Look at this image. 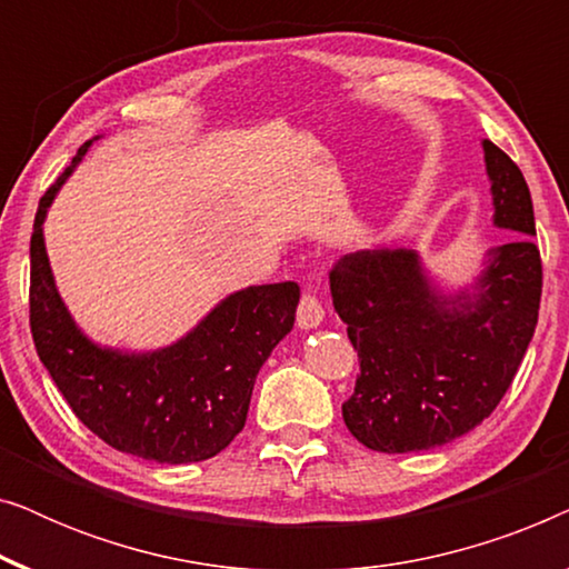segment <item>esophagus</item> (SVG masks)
I'll use <instances>...</instances> for the list:
<instances>
[{
  "instance_id": "esophagus-1",
  "label": "esophagus",
  "mask_w": 569,
  "mask_h": 569,
  "mask_svg": "<svg viewBox=\"0 0 569 569\" xmlns=\"http://www.w3.org/2000/svg\"><path fill=\"white\" fill-rule=\"evenodd\" d=\"M323 321V306L318 300V295L310 290H302L300 302H298V326L300 329H316L318 323Z\"/></svg>"
}]
</instances>
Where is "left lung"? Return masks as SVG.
<instances>
[{
    "instance_id": "8db88e82",
    "label": "left lung",
    "mask_w": 569,
    "mask_h": 569,
    "mask_svg": "<svg viewBox=\"0 0 569 569\" xmlns=\"http://www.w3.org/2000/svg\"><path fill=\"white\" fill-rule=\"evenodd\" d=\"M495 224L510 230L473 292L446 298L409 248L341 256L331 298L360 376L341 403L349 432L380 453H415L461 438L497 409L539 321L541 253L520 168L485 139Z\"/></svg>"
}]
</instances>
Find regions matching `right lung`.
<instances>
[{
	"instance_id": "obj_1",
	"label": "right lung",
	"mask_w": 569,
	"mask_h": 569,
	"mask_svg": "<svg viewBox=\"0 0 569 569\" xmlns=\"http://www.w3.org/2000/svg\"><path fill=\"white\" fill-rule=\"evenodd\" d=\"M92 142L38 201L30 236V333L77 419L108 446L158 463L207 461L243 430L261 365L290 333L300 287H246L181 341L129 355L92 345L61 302L43 246L46 209Z\"/></svg>"
}]
</instances>
